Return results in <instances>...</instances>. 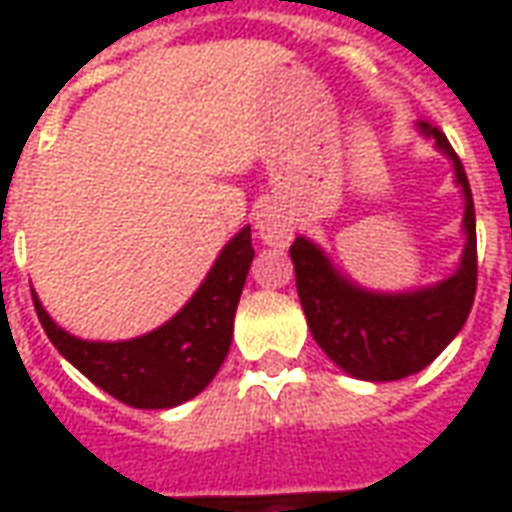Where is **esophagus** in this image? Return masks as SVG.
Instances as JSON below:
<instances>
[{
    "instance_id": "obj_1",
    "label": "esophagus",
    "mask_w": 512,
    "mask_h": 512,
    "mask_svg": "<svg viewBox=\"0 0 512 512\" xmlns=\"http://www.w3.org/2000/svg\"><path fill=\"white\" fill-rule=\"evenodd\" d=\"M255 230L257 238L268 246H288L290 238H293V222L279 205H266L257 213Z\"/></svg>"
}]
</instances>
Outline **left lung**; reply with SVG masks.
I'll list each match as a JSON object with an SVG mask.
<instances>
[{
  "label": "left lung",
  "instance_id": "left-lung-1",
  "mask_svg": "<svg viewBox=\"0 0 512 512\" xmlns=\"http://www.w3.org/2000/svg\"><path fill=\"white\" fill-rule=\"evenodd\" d=\"M417 131L450 161L463 194V252L450 277L411 290H373L343 274L307 235L290 246L301 310L315 343L359 381H400L425 370L458 337L474 304L477 224L469 178L439 128L417 123Z\"/></svg>",
  "mask_w": 512,
  "mask_h": 512
}]
</instances>
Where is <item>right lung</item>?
Here are the masks:
<instances>
[{
    "instance_id": "right-lung-1",
    "label": "right lung",
    "mask_w": 512,
    "mask_h": 512,
    "mask_svg": "<svg viewBox=\"0 0 512 512\" xmlns=\"http://www.w3.org/2000/svg\"><path fill=\"white\" fill-rule=\"evenodd\" d=\"M252 257L246 224L222 246L191 299L158 329L131 340H82L51 321L35 290L32 299L54 348L106 395L134 408H175L200 395L219 373Z\"/></svg>"
}]
</instances>
